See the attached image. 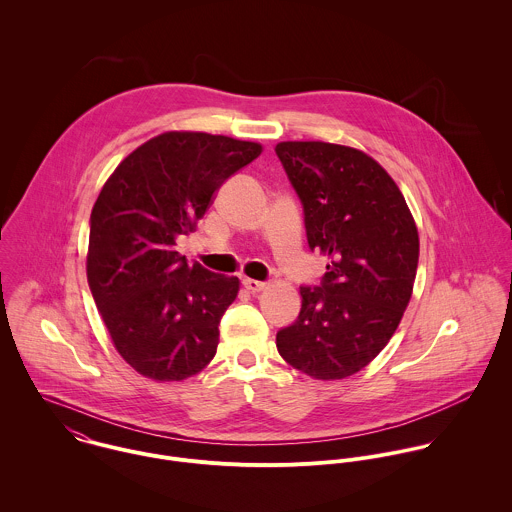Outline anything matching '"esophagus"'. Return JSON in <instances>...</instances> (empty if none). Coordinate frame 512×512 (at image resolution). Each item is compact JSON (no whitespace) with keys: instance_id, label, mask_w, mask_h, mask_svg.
<instances>
[{"instance_id":"esophagus-1","label":"esophagus","mask_w":512,"mask_h":512,"mask_svg":"<svg viewBox=\"0 0 512 512\" xmlns=\"http://www.w3.org/2000/svg\"><path fill=\"white\" fill-rule=\"evenodd\" d=\"M242 286L248 290V292H260V290H264V282H258V280H250V278H244L242 280Z\"/></svg>"}]
</instances>
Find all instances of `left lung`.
Here are the masks:
<instances>
[{"label":"left lung","mask_w":512,"mask_h":512,"mask_svg":"<svg viewBox=\"0 0 512 512\" xmlns=\"http://www.w3.org/2000/svg\"><path fill=\"white\" fill-rule=\"evenodd\" d=\"M276 155L301 201L309 248L331 258L319 286L299 288L301 311L276 347L313 378H345L386 347L408 307L418 230L392 177L363 151L282 142Z\"/></svg>","instance_id":"left-lung-1"}]
</instances>
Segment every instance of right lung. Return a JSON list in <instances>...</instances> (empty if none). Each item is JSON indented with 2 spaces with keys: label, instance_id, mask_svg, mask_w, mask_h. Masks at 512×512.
<instances>
[{
  "label": "right lung",
  "instance_id": "1",
  "mask_svg": "<svg viewBox=\"0 0 512 512\" xmlns=\"http://www.w3.org/2000/svg\"><path fill=\"white\" fill-rule=\"evenodd\" d=\"M262 153L254 142L167 132L132 151L90 215L86 276L122 359L153 380L211 363L238 278L187 264L175 248L220 185Z\"/></svg>",
  "mask_w": 512,
  "mask_h": 512
}]
</instances>
